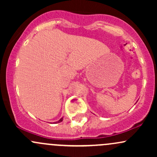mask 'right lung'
<instances>
[{"label": "right lung", "instance_id": "add662e5", "mask_svg": "<svg viewBox=\"0 0 157 157\" xmlns=\"http://www.w3.org/2000/svg\"><path fill=\"white\" fill-rule=\"evenodd\" d=\"M63 117H62V118H60V120H58V121H57V122H54V123H59V122H61L63 121Z\"/></svg>", "mask_w": 157, "mask_h": 157}]
</instances>
